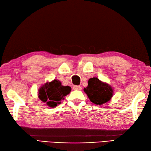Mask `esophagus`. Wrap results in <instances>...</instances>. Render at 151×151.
I'll list each match as a JSON object with an SVG mask.
<instances>
[{"label": "esophagus", "mask_w": 151, "mask_h": 151, "mask_svg": "<svg viewBox=\"0 0 151 151\" xmlns=\"http://www.w3.org/2000/svg\"><path fill=\"white\" fill-rule=\"evenodd\" d=\"M73 89L74 90H81L82 89V88L80 86H73Z\"/></svg>", "instance_id": "obj_1"}]
</instances>
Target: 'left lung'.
<instances>
[{
  "label": "left lung",
  "instance_id": "obj_1",
  "mask_svg": "<svg viewBox=\"0 0 151 151\" xmlns=\"http://www.w3.org/2000/svg\"><path fill=\"white\" fill-rule=\"evenodd\" d=\"M91 102L97 105L104 104L113 97V90L108 83L102 82L97 78L88 80V86L84 88Z\"/></svg>",
  "mask_w": 151,
  "mask_h": 151
}]
</instances>
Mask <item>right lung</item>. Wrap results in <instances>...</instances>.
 Instances as JSON below:
<instances>
[{
    "label": "right lung",
    "mask_w": 151,
    "mask_h": 151,
    "mask_svg": "<svg viewBox=\"0 0 151 151\" xmlns=\"http://www.w3.org/2000/svg\"><path fill=\"white\" fill-rule=\"evenodd\" d=\"M71 88L61 84L59 80L54 79L51 82H47L38 90V97L50 108H54L61 103L64 97L70 93Z\"/></svg>",
    "instance_id": "obj_1"
}]
</instances>
